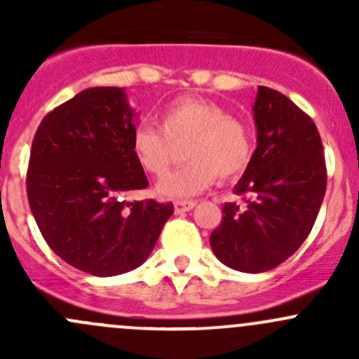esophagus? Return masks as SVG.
<instances>
[{
    "label": "esophagus",
    "instance_id": "1",
    "mask_svg": "<svg viewBox=\"0 0 359 359\" xmlns=\"http://www.w3.org/2000/svg\"><path fill=\"white\" fill-rule=\"evenodd\" d=\"M196 206V201H175L173 203V208H175V213H184L189 212Z\"/></svg>",
    "mask_w": 359,
    "mask_h": 359
}]
</instances>
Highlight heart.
I'll use <instances>...</instances> for the list:
<instances>
[{"mask_svg": "<svg viewBox=\"0 0 359 359\" xmlns=\"http://www.w3.org/2000/svg\"><path fill=\"white\" fill-rule=\"evenodd\" d=\"M184 144L187 163L159 180L156 193L161 198L196 196L217 177L226 180L240 175L252 156V137L243 119L208 99L173 100L159 114V128L139 125L132 133L137 163L156 177L170 168Z\"/></svg>", "mask_w": 359, "mask_h": 359, "instance_id": "obj_1", "label": "heart"}]
</instances>
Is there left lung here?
Listing matches in <instances>:
<instances>
[{"mask_svg":"<svg viewBox=\"0 0 359 359\" xmlns=\"http://www.w3.org/2000/svg\"><path fill=\"white\" fill-rule=\"evenodd\" d=\"M257 149L222 222L210 234L217 259L241 273L274 269L306 241L327 191L323 144L313 119L283 93L259 86Z\"/></svg>","mask_w":359,"mask_h":359,"instance_id":"8db88e82","label":"left lung"}]
</instances>
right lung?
Wrapping results in <instances>:
<instances>
[{
	"label": "right lung",
	"instance_id": "obj_1",
	"mask_svg": "<svg viewBox=\"0 0 359 359\" xmlns=\"http://www.w3.org/2000/svg\"><path fill=\"white\" fill-rule=\"evenodd\" d=\"M135 111L118 86H95L39 123L27 198L48 247L72 267L116 276L146 262L173 213L172 203L126 201L147 187L132 153Z\"/></svg>",
	"mask_w": 359,
	"mask_h": 359
}]
</instances>
